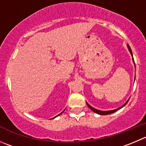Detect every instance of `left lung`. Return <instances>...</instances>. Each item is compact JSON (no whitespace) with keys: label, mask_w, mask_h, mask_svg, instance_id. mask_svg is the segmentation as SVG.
Listing matches in <instances>:
<instances>
[{"label":"left lung","mask_w":146,"mask_h":146,"mask_svg":"<svg viewBox=\"0 0 146 146\" xmlns=\"http://www.w3.org/2000/svg\"><path fill=\"white\" fill-rule=\"evenodd\" d=\"M127 48H128V50H129V51H130V54L132 55V59H133V63H134V64H135V62H134V59H133V53H132L131 48H130V46H129L128 44H127ZM128 100H127V102H126L125 103L124 105H123V106L120 107V108H117V109H115V110H107V111L99 110H97V109H95V108H92V106H90V105H89V104L87 103V106H88L89 108H90V110H92L93 112H95V113L98 114V115H109V114H112V113H113V112H116V111H117V110H118L121 109L122 108H123V107H124L125 105L127 103V102H128Z\"/></svg>","instance_id":"8db88e82"}]
</instances>
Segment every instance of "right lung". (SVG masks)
I'll return each mask as SVG.
<instances>
[{
  "mask_svg": "<svg viewBox=\"0 0 146 146\" xmlns=\"http://www.w3.org/2000/svg\"><path fill=\"white\" fill-rule=\"evenodd\" d=\"M64 110H63V111H62V112H61V113H60V114H59V115H56V117H53V118H51V119H54V118H55V117H58V116H59V115H62V113H63V112H64Z\"/></svg>",
  "mask_w": 146,
  "mask_h": 146,
  "instance_id": "add662e5",
  "label": "right lung"
}]
</instances>
